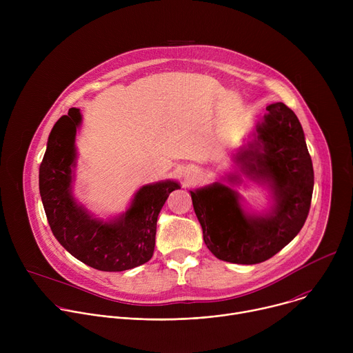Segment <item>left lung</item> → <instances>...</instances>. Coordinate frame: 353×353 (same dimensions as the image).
<instances>
[{
  "label": "left lung",
  "mask_w": 353,
  "mask_h": 353,
  "mask_svg": "<svg viewBox=\"0 0 353 353\" xmlns=\"http://www.w3.org/2000/svg\"><path fill=\"white\" fill-rule=\"evenodd\" d=\"M267 110L237 150L239 170L190 191L204 241L222 261L250 265L271 259L296 237L309 215L314 172L303 128L281 102ZM243 176L269 191L268 210H245L236 191Z\"/></svg>",
  "instance_id": "left-lung-1"
}]
</instances>
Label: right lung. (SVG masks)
<instances>
[{"mask_svg": "<svg viewBox=\"0 0 353 353\" xmlns=\"http://www.w3.org/2000/svg\"><path fill=\"white\" fill-rule=\"evenodd\" d=\"M81 124V110L71 108L48 135L39 169L48 225L70 254L94 270L119 272L142 265L154 254L159 212L169 194L181 185L176 180L145 184L123 214L109 219L94 216L74 196L75 137Z\"/></svg>", "mask_w": 353, "mask_h": 353, "instance_id": "obj_1", "label": "right lung"}]
</instances>
